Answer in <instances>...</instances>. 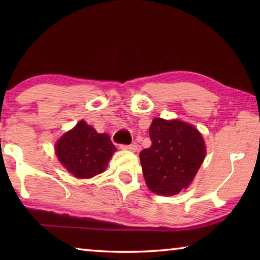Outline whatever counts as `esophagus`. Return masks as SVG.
<instances>
[{"label":"esophagus","instance_id":"34e87169","mask_svg":"<svg viewBox=\"0 0 260 260\" xmlns=\"http://www.w3.org/2000/svg\"><path fill=\"white\" fill-rule=\"evenodd\" d=\"M121 149H124V150H129V151H136L138 150V144L135 142L131 143V144H122Z\"/></svg>","mask_w":260,"mask_h":260}]
</instances>
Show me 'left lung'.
Returning <instances> with one entry per match:
<instances>
[{"label":"left lung","instance_id":"obj_1","mask_svg":"<svg viewBox=\"0 0 260 260\" xmlns=\"http://www.w3.org/2000/svg\"><path fill=\"white\" fill-rule=\"evenodd\" d=\"M149 135L151 147L140 152L147 186L158 195H177L191 183L204 160L203 136L190 124L161 118L152 120Z\"/></svg>","mask_w":260,"mask_h":260}]
</instances>
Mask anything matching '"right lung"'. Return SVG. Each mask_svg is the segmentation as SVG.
Returning <instances> with one entry per match:
<instances>
[{
	"label": "right lung",
	"mask_w": 260,
	"mask_h": 260,
	"mask_svg": "<svg viewBox=\"0 0 260 260\" xmlns=\"http://www.w3.org/2000/svg\"><path fill=\"white\" fill-rule=\"evenodd\" d=\"M55 148L60 164L78 179H89L104 172L117 150L108 134L98 133L85 120L61 135Z\"/></svg>",
	"instance_id": "add662e5"
}]
</instances>
